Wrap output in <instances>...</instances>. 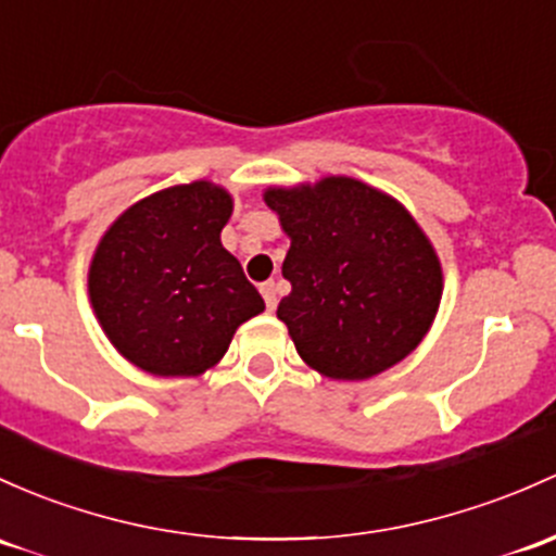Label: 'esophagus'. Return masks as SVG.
<instances>
[{"instance_id":"esophagus-1","label":"esophagus","mask_w":556,"mask_h":556,"mask_svg":"<svg viewBox=\"0 0 556 556\" xmlns=\"http://www.w3.org/2000/svg\"><path fill=\"white\" fill-rule=\"evenodd\" d=\"M261 295H263V301H266L268 312H271V308H277V285H274L271 279L261 285Z\"/></svg>"}]
</instances>
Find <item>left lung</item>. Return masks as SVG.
Here are the masks:
<instances>
[{"instance_id": "1", "label": "left lung", "mask_w": 556, "mask_h": 556, "mask_svg": "<svg viewBox=\"0 0 556 556\" xmlns=\"http://www.w3.org/2000/svg\"><path fill=\"white\" fill-rule=\"evenodd\" d=\"M290 250L279 301L306 365L336 381H365L405 359L442 298L434 248L405 207L354 178L268 189Z\"/></svg>"}]
</instances>
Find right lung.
Here are the masks:
<instances>
[{"instance_id": "right-lung-1", "label": "right lung", "mask_w": 556, "mask_h": 556, "mask_svg": "<svg viewBox=\"0 0 556 556\" xmlns=\"http://www.w3.org/2000/svg\"><path fill=\"white\" fill-rule=\"evenodd\" d=\"M231 197L194 180L132 204L103 233L90 301L122 356L151 376H200L263 298L220 244Z\"/></svg>"}]
</instances>
